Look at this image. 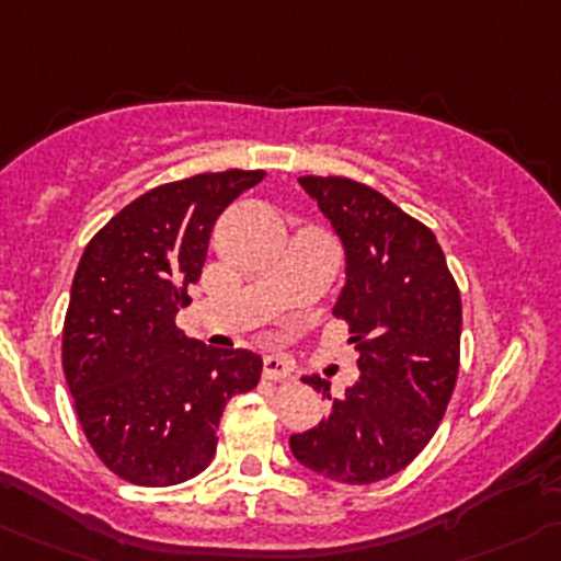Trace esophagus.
Here are the masks:
<instances>
[{
    "mask_svg": "<svg viewBox=\"0 0 561 561\" xmlns=\"http://www.w3.org/2000/svg\"><path fill=\"white\" fill-rule=\"evenodd\" d=\"M290 363H287V359H282V357H274V354H271V357H265V363H263V376L268 381H285V379H290Z\"/></svg>",
    "mask_w": 561,
    "mask_h": 561,
    "instance_id": "1",
    "label": "esophagus"
}]
</instances>
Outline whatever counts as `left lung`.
<instances>
[{"label": "left lung", "mask_w": 561, "mask_h": 561, "mask_svg": "<svg viewBox=\"0 0 561 561\" xmlns=\"http://www.w3.org/2000/svg\"><path fill=\"white\" fill-rule=\"evenodd\" d=\"M345 249L334 316L348 323L359 379L327 421L290 437L305 468L340 484H374L404 470L437 432L459 374L462 298L426 224L345 176H298Z\"/></svg>", "instance_id": "left-lung-1"}]
</instances>
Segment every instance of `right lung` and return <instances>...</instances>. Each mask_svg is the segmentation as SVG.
Returning a JSON list of instances; mask_svg holds the SVG:
<instances>
[{
    "label": "right lung",
    "mask_w": 561,
    "mask_h": 561,
    "mask_svg": "<svg viewBox=\"0 0 561 561\" xmlns=\"http://www.w3.org/2000/svg\"><path fill=\"white\" fill-rule=\"evenodd\" d=\"M265 171H218L151 187L85 245L62 323V374L96 457L140 486L202 473L224 407L254 390L263 359L185 337L218 216Z\"/></svg>",
    "instance_id": "obj_1"
}]
</instances>
